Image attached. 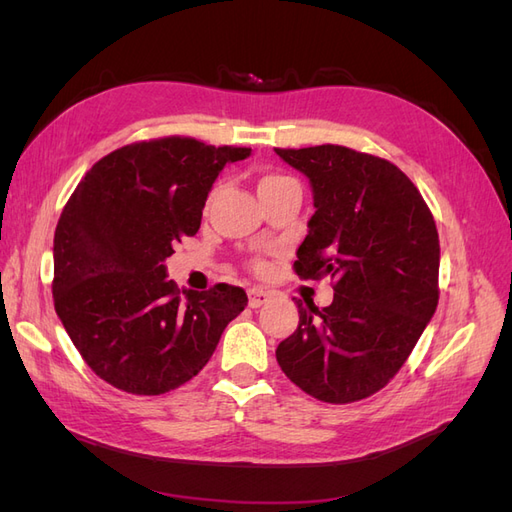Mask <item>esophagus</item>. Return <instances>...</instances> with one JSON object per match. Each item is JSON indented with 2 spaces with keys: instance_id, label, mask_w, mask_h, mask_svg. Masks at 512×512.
Segmentation results:
<instances>
[{
  "instance_id": "34e87169",
  "label": "esophagus",
  "mask_w": 512,
  "mask_h": 512,
  "mask_svg": "<svg viewBox=\"0 0 512 512\" xmlns=\"http://www.w3.org/2000/svg\"><path fill=\"white\" fill-rule=\"evenodd\" d=\"M247 299H250V307H260L271 299V292L262 290V288H252L250 292H247Z\"/></svg>"
}]
</instances>
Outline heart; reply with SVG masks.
<instances>
[{"mask_svg":"<svg viewBox=\"0 0 512 512\" xmlns=\"http://www.w3.org/2000/svg\"><path fill=\"white\" fill-rule=\"evenodd\" d=\"M286 177H282V175H265L262 177L260 181H258V188H267V185H273V183H280V181H284Z\"/></svg>","mask_w":512,"mask_h":512,"instance_id":"1","label":"heart"}]
</instances>
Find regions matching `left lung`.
Instances as JSON below:
<instances>
[{
    "instance_id": "obj_1",
    "label": "left lung",
    "mask_w": 512,
    "mask_h": 512,
    "mask_svg": "<svg viewBox=\"0 0 512 512\" xmlns=\"http://www.w3.org/2000/svg\"><path fill=\"white\" fill-rule=\"evenodd\" d=\"M275 153L309 179L316 207L294 271L335 280L331 305H299L277 363L307 395L350 404L389 384L436 314V222L414 183L382 158L339 145Z\"/></svg>"
}]
</instances>
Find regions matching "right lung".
<instances>
[{"instance_id":"1","label":"right lung","mask_w":512,"mask_h":512,"mask_svg":"<svg viewBox=\"0 0 512 512\" xmlns=\"http://www.w3.org/2000/svg\"><path fill=\"white\" fill-rule=\"evenodd\" d=\"M247 147L168 136L126 145L91 166L55 228L53 299L96 376L132 395H162L207 365L243 288L179 290L164 260L200 228L222 168Z\"/></svg>"}]
</instances>
